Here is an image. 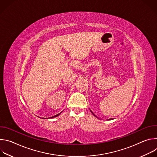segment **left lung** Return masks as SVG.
<instances>
[{"mask_svg": "<svg viewBox=\"0 0 157 157\" xmlns=\"http://www.w3.org/2000/svg\"><path fill=\"white\" fill-rule=\"evenodd\" d=\"M91 113H92V114H93V115H94V116L98 118V117H97V116H96V115H95V114H94L93 113V112H92L91 110ZM113 119H107V120H108V121H109H109H110V120H113Z\"/></svg>", "mask_w": 157, "mask_h": 157, "instance_id": "8db88e82", "label": "left lung"}]
</instances>
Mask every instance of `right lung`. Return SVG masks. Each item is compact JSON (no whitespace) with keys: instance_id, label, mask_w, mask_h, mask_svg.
Listing matches in <instances>:
<instances>
[{"instance_id":"right-lung-1","label":"right lung","mask_w":157,"mask_h":157,"mask_svg":"<svg viewBox=\"0 0 157 157\" xmlns=\"http://www.w3.org/2000/svg\"><path fill=\"white\" fill-rule=\"evenodd\" d=\"M62 113V112H61ZM61 113H59V114H56V116H53V117H48V118H47V119H52V118H54V117H57V116H58Z\"/></svg>"}]
</instances>
